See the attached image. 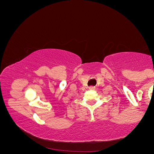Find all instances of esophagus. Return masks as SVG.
I'll return each mask as SVG.
<instances>
[{
    "instance_id": "obj_1",
    "label": "esophagus",
    "mask_w": 154,
    "mask_h": 154,
    "mask_svg": "<svg viewBox=\"0 0 154 154\" xmlns=\"http://www.w3.org/2000/svg\"><path fill=\"white\" fill-rule=\"evenodd\" d=\"M89 88H90V89H91V90H93V89H94V86H90V87H89Z\"/></svg>"
}]
</instances>
